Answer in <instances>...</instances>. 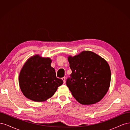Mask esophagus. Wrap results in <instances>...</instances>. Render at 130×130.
Here are the masks:
<instances>
[{"label": "esophagus", "instance_id": "34e87169", "mask_svg": "<svg viewBox=\"0 0 130 130\" xmlns=\"http://www.w3.org/2000/svg\"><path fill=\"white\" fill-rule=\"evenodd\" d=\"M62 79L63 81V84H65V82H66V78L64 77H63L62 78Z\"/></svg>", "mask_w": 130, "mask_h": 130}]
</instances>
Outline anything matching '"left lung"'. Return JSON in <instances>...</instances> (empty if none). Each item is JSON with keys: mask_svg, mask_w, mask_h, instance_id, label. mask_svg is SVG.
<instances>
[{"mask_svg": "<svg viewBox=\"0 0 130 130\" xmlns=\"http://www.w3.org/2000/svg\"><path fill=\"white\" fill-rule=\"evenodd\" d=\"M68 60L72 73L66 85L74 98L82 105L100 101L111 82V69L105 60L90 51H83Z\"/></svg>", "mask_w": 130, "mask_h": 130, "instance_id": "left-lung-1", "label": "left lung"}]
</instances>
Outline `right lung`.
<instances>
[{
    "instance_id": "obj_1",
    "label": "right lung",
    "mask_w": 130,
    "mask_h": 130,
    "mask_svg": "<svg viewBox=\"0 0 130 130\" xmlns=\"http://www.w3.org/2000/svg\"><path fill=\"white\" fill-rule=\"evenodd\" d=\"M52 60L38 55L31 56L22 67L19 84L24 96L34 101L42 102L52 97L63 80L56 77Z\"/></svg>"
}]
</instances>
